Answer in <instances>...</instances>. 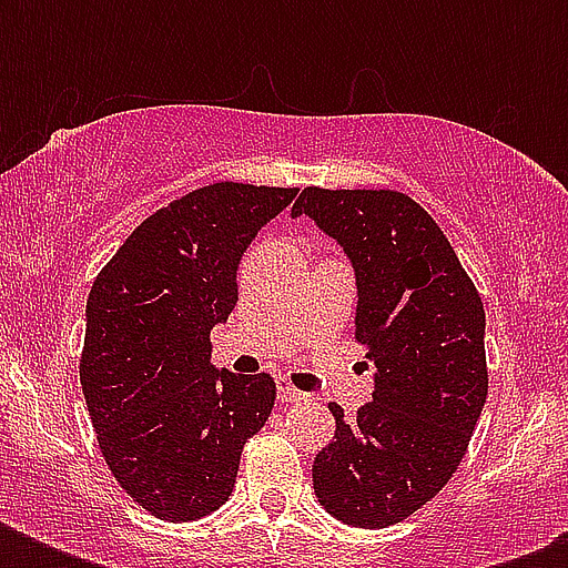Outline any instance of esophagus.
<instances>
[{
    "label": "esophagus",
    "mask_w": 568,
    "mask_h": 568,
    "mask_svg": "<svg viewBox=\"0 0 568 568\" xmlns=\"http://www.w3.org/2000/svg\"><path fill=\"white\" fill-rule=\"evenodd\" d=\"M276 397L283 400V404H294V400H303V392L301 388H294L288 379H276Z\"/></svg>",
    "instance_id": "1"
}]
</instances>
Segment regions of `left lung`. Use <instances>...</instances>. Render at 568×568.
Masks as SVG:
<instances>
[{"mask_svg": "<svg viewBox=\"0 0 568 568\" xmlns=\"http://www.w3.org/2000/svg\"><path fill=\"white\" fill-rule=\"evenodd\" d=\"M310 214L356 274V342L374 395L315 454L321 507L354 528H388L430 501L466 457L486 404V315L475 283L430 214L400 191L303 189Z\"/></svg>", "mask_w": 568, "mask_h": 568, "instance_id": "1", "label": "left lung"}]
</instances>
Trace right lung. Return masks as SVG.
<instances>
[{"mask_svg": "<svg viewBox=\"0 0 568 568\" xmlns=\"http://www.w3.org/2000/svg\"><path fill=\"white\" fill-rule=\"evenodd\" d=\"M297 189L214 182L138 226L93 280L79 363L111 475L164 521L232 495L241 450L274 409L271 374L212 365L214 324L239 303V262Z\"/></svg>", "mask_w": 568, "mask_h": 568, "instance_id": "obj_1", "label": "right lung"}]
</instances>
